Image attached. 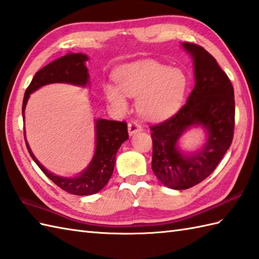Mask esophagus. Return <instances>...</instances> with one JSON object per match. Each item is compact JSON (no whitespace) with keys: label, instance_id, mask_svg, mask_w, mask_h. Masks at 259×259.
<instances>
[{"label":"esophagus","instance_id":"34e87169","mask_svg":"<svg viewBox=\"0 0 259 259\" xmlns=\"http://www.w3.org/2000/svg\"><path fill=\"white\" fill-rule=\"evenodd\" d=\"M128 131H129V135L133 136L137 133H140L142 131V126L137 122V121H131V122L128 124Z\"/></svg>","mask_w":259,"mask_h":259}]
</instances>
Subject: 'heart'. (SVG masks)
Here are the masks:
<instances>
[{"label":"heart","mask_w":259,"mask_h":259,"mask_svg":"<svg viewBox=\"0 0 259 259\" xmlns=\"http://www.w3.org/2000/svg\"><path fill=\"white\" fill-rule=\"evenodd\" d=\"M113 78L117 85H103L107 100L115 109L125 110L126 96H138L137 108L151 120L174 114L183 104L189 88V79L183 70L150 59L120 65Z\"/></svg>","instance_id":"heart-1"}]
</instances>
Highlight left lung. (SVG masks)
Instances as JSON below:
<instances>
[{"instance_id": "8db88e82", "label": "left lung", "mask_w": 259, "mask_h": 259, "mask_svg": "<svg viewBox=\"0 0 259 259\" xmlns=\"http://www.w3.org/2000/svg\"><path fill=\"white\" fill-rule=\"evenodd\" d=\"M194 60L195 88L179 111L150 126L152 171L176 190L191 188L210 175L232 145L235 128L234 88L216 59L205 49L183 42ZM195 126L206 131L200 150L185 153L179 147L182 135Z\"/></svg>"}]
</instances>
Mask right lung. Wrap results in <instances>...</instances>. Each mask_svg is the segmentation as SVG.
<instances>
[{
    "instance_id": "right-lung-1",
    "label": "right lung",
    "mask_w": 259,
    "mask_h": 259,
    "mask_svg": "<svg viewBox=\"0 0 259 259\" xmlns=\"http://www.w3.org/2000/svg\"><path fill=\"white\" fill-rule=\"evenodd\" d=\"M88 60H89V57L87 54L70 52L67 56L54 60L53 62L49 63L45 68L38 70L24 93L23 106H22L23 122L25 107L30 95L40 89L41 87L51 83H69L78 87L89 85L90 75L88 72V68L85 67ZM95 131V155H93L88 167L82 170L79 175H76L75 177H62V176L54 175L49 171L33 155L26 141L25 130L24 139L30 156L48 178H50L54 184L69 194L89 196L100 191L107 185L113 172L115 155H117L121 145L129 138L128 125L125 122H119V121L96 119Z\"/></svg>"
}]
</instances>
